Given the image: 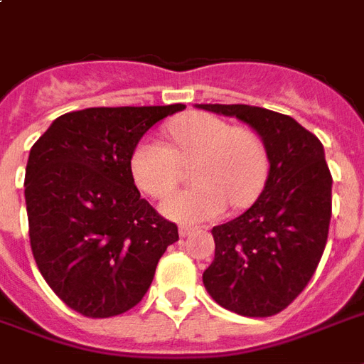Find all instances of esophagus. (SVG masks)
<instances>
[{"mask_svg": "<svg viewBox=\"0 0 364 364\" xmlns=\"http://www.w3.org/2000/svg\"><path fill=\"white\" fill-rule=\"evenodd\" d=\"M191 232H193V227H187V225L179 227V236H181V238H187Z\"/></svg>", "mask_w": 364, "mask_h": 364, "instance_id": "1", "label": "esophagus"}]
</instances>
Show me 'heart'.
I'll return each instance as SVG.
<instances>
[{"label": "heart", "instance_id": "1", "mask_svg": "<svg viewBox=\"0 0 364 364\" xmlns=\"http://www.w3.org/2000/svg\"><path fill=\"white\" fill-rule=\"evenodd\" d=\"M171 147L159 139H141L130 154L136 187L160 198L175 186L183 165L194 164V188L168 195L160 211L183 225L211 221L227 210L247 205L268 173V151L257 132L234 126L221 117L194 113L168 128Z\"/></svg>", "mask_w": 364, "mask_h": 364}]
</instances>
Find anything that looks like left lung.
<instances>
[{"label":"left lung","mask_w":364,"mask_h":364,"mask_svg":"<svg viewBox=\"0 0 364 364\" xmlns=\"http://www.w3.org/2000/svg\"><path fill=\"white\" fill-rule=\"evenodd\" d=\"M198 107L247 122L270 160L257 202L211 230L215 259L204 272V285L217 304L234 314L276 316L304 291L327 245L333 176L323 145L294 119L264 107Z\"/></svg>","instance_id":"obj_1"}]
</instances>
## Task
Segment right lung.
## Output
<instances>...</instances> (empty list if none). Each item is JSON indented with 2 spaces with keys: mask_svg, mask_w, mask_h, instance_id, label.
I'll return each mask as SVG.
<instances>
[{
  "mask_svg": "<svg viewBox=\"0 0 364 364\" xmlns=\"http://www.w3.org/2000/svg\"><path fill=\"white\" fill-rule=\"evenodd\" d=\"M183 104L88 107L58 117L30 151L24 194L31 253L65 306L92 319L139 304L166 247L179 240L141 198L130 154Z\"/></svg>",
  "mask_w": 364,
  "mask_h": 364,
  "instance_id": "1",
  "label": "right lung"
}]
</instances>
